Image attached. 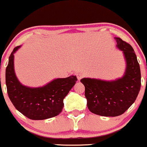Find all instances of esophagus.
Returning a JSON list of instances; mask_svg holds the SVG:
<instances>
[{"label": "esophagus", "mask_w": 147, "mask_h": 147, "mask_svg": "<svg viewBox=\"0 0 147 147\" xmlns=\"http://www.w3.org/2000/svg\"><path fill=\"white\" fill-rule=\"evenodd\" d=\"M84 76V74L83 73H77L76 74V77H77V78H78V81H80V80H81Z\"/></svg>", "instance_id": "1"}]
</instances>
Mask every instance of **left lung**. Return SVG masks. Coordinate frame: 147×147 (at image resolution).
<instances>
[{"mask_svg":"<svg viewBox=\"0 0 147 147\" xmlns=\"http://www.w3.org/2000/svg\"><path fill=\"white\" fill-rule=\"evenodd\" d=\"M117 47L123 52L126 69L121 78L113 81L84 78L85 96L89 111L102 117L123 114L136 100L141 88V71L135 52L129 43L115 37Z\"/></svg>","mask_w":147,"mask_h":147,"instance_id":"8db88e82","label":"left lung"}]
</instances>
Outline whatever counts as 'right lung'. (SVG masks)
Segmentation results:
<instances>
[{
  "label": "right lung",
  "mask_w": 147,
  "mask_h": 147,
  "mask_svg": "<svg viewBox=\"0 0 147 147\" xmlns=\"http://www.w3.org/2000/svg\"><path fill=\"white\" fill-rule=\"evenodd\" d=\"M21 47L13 49L5 69V84L10 100L18 111L30 119L43 120L59 115L63 109V98L75 85L76 76L55 78L40 87L23 85L14 70V53Z\"/></svg>",
  "instance_id": "right-lung-1"
}]
</instances>
